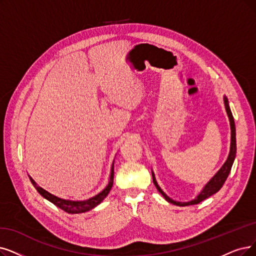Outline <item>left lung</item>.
<instances>
[{"instance_id": "8db88e82", "label": "left lung", "mask_w": 256, "mask_h": 256, "mask_svg": "<svg viewBox=\"0 0 256 256\" xmlns=\"http://www.w3.org/2000/svg\"><path fill=\"white\" fill-rule=\"evenodd\" d=\"M224 108H226L227 111V114L230 120V128H231V144H230V152H229V156L227 160L224 162V165L220 167V169L214 174V176L206 184L204 188L202 189V191L198 194V196L194 198L193 200H189V202H178V200H172L171 198H169L167 194L162 190V188L158 186V184L156 180V176H154V172L151 170L152 173V178H153V184H154L156 189L158 190V192L162 194L168 202L173 204V205H176V206H189V205H196V204L202 202L204 200L208 198L209 196H213L214 193H216L218 191H220V189L222 187L224 182H226L229 173L231 171L232 165H233V162L235 160V156H236V134H235V124H234V118L232 116V112L230 110L229 107V102L227 96H224Z\"/></svg>"}]
</instances>
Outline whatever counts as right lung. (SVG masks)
<instances>
[{"mask_svg": "<svg viewBox=\"0 0 256 256\" xmlns=\"http://www.w3.org/2000/svg\"><path fill=\"white\" fill-rule=\"evenodd\" d=\"M114 160L112 162L111 170H110V176H109V182L107 184V186L96 193V196H91L86 200H67V198H58L54 194L48 192L47 190L43 189L42 187H40L38 184L34 182V180L29 176L30 180H32V185L36 189V191L42 196L44 198L49 200L50 202H52L54 205L56 207L60 208L62 210L71 213V214H76V213H84L87 211H90L91 209L96 208L98 205L104 200V198L108 196V193L110 192L112 185H114Z\"/></svg>", "mask_w": 256, "mask_h": 256, "instance_id": "right-lung-1", "label": "right lung"}]
</instances>
